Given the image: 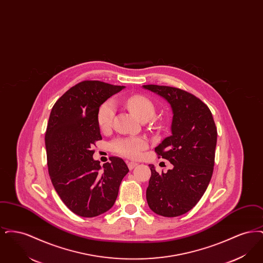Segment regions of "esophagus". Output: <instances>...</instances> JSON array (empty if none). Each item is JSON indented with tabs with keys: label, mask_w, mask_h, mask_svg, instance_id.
Listing matches in <instances>:
<instances>
[{
	"label": "esophagus",
	"mask_w": 263,
	"mask_h": 263,
	"mask_svg": "<svg viewBox=\"0 0 263 263\" xmlns=\"http://www.w3.org/2000/svg\"><path fill=\"white\" fill-rule=\"evenodd\" d=\"M127 164H128V167H129V170H133L136 165H137V163H134V162H128L127 163Z\"/></svg>",
	"instance_id": "obj_1"
}]
</instances>
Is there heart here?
Masks as SVG:
<instances>
[{
    "label": "heart",
    "instance_id": "1",
    "mask_svg": "<svg viewBox=\"0 0 263 263\" xmlns=\"http://www.w3.org/2000/svg\"><path fill=\"white\" fill-rule=\"evenodd\" d=\"M126 108L133 113L141 121L146 122L155 114V105L148 98L140 95L129 97L124 100ZM115 114L112 101L103 102L99 108L97 119L102 131L111 129ZM148 147V141L143 137H118L110 143L113 152L131 159L139 158L142 152Z\"/></svg>",
    "mask_w": 263,
    "mask_h": 263
}]
</instances>
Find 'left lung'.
Here are the masks:
<instances>
[{
	"label": "left lung",
	"mask_w": 263,
	"mask_h": 263,
	"mask_svg": "<svg viewBox=\"0 0 263 263\" xmlns=\"http://www.w3.org/2000/svg\"><path fill=\"white\" fill-rule=\"evenodd\" d=\"M172 107V134L155 152L174 165L159 174L151 168L147 202L153 212L177 217L191 210L203 196L211 180L217 144V128L208 106L192 93L180 88L146 85Z\"/></svg>",
	"instance_id": "8db88e82"
}]
</instances>
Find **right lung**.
Listing matches in <instances>:
<instances>
[{"mask_svg": "<svg viewBox=\"0 0 263 263\" xmlns=\"http://www.w3.org/2000/svg\"><path fill=\"white\" fill-rule=\"evenodd\" d=\"M125 87L84 81L68 89L52 107L45 133L52 184L64 204L81 217L108 211L129 170L111 157L102 166L92 150L101 140L97 115L100 105Z\"/></svg>", "mask_w": 263, "mask_h": 263, "instance_id": "add662e5", "label": "right lung"}]
</instances>
